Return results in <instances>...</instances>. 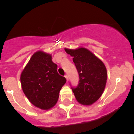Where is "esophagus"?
I'll return each mask as SVG.
<instances>
[{
	"instance_id": "esophagus-1",
	"label": "esophagus",
	"mask_w": 134,
	"mask_h": 134,
	"mask_svg": "<svg viewBox=\"0 0 134 134\" xmlns=\"http://www.w3.org/2000/svg\"><path fill=\"white\" fill-rule=\"evenodd\" d=\"M65 79H66V80H67V81H69V77H68V75H66L65 76Z\"/></svg>"
}]
</instances>
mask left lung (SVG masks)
<instances>
[{"label": "left lung", "instance_id": "8db88e82", "mask_svg": "<svg viewBox=\"0 0 134 134\" xmlns=\"http://www.w3.org/2000/svg\"><path fill=\"white\" fill-rule=\"evenodd\" d=\"M73 61L79 75V83L72 88L76 100L85 106L97 102L104 91L107 71L104 63L90 50L80 47L75 49L65 48Z\"/></svg>", "mask_w": 134, "mask_h": 134}]
</instances>
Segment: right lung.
I'll return each instance as SVG.
<instances>
[{
  "mask_svg": "<svg viewBox=\"0 0 134 134\" xmlns=\"http://www.w3.org/2000/svg\"><path fill=\"white\" fill-rule=\"evenodd\" d=\"M52 58V55L41 50L35 52L20 75L26 97L35 107L43 110L56 104L59 91L66 82V79L57 73V65Z\"/></svg>",
  "mask_w": 134,
  "mask_h": 134,
  "instance_id": "right-lung-1",
  "label": "right lung"
}]
</instances>
